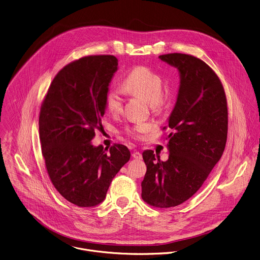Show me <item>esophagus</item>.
I'll use <instances>...</instances> for the list:
<instances>
[{
  "label": "esophagus",
  "mask_w": 260,
  "mask_h": 260,
  "mask_svg": "<svg viewBox=\"0 0 260 260\" xmlns=\"http://www.w3.org/2000/svg\"><path fill=\"white\" fill-rule=\"evenodd\" d=\"M132 156H133L134 158H136V159H142L143 158V156H142V154L140 152H134L132 154Z\"/></svg>",
  "instance_id": "1"
}]
</instances>
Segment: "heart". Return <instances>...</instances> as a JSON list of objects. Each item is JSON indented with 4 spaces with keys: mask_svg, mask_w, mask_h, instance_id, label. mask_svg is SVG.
<instances>
[{
    "mask_svg": "<svg viewBox=\"0 0 260 260\" xmlns=\"http://www.w3.org/2000/svg\"><path fill=\"white\" fill-rule=\"evenodd\" d=\"M122 88L127 93L145 100L153 107L161 104L162 79L156 72L145 66L135 67L124 78ZM104 104L108 112L117 114L122 108V99L117 90L109 88L105 93ZM149 129L148 124L140 123L128 128L127 133L135 139H142Z\"/></svg>",
    "mask_w": 260,
    "mask_h": 260,
    "instance_id": "1",
    "label": "heart"
}]
</instances>
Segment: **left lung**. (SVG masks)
Listing matches in <instances>:
<instances>
[{"label": "left lung", "instance_id": "left-lung-1", "mask_svg": "<svg viewBox=\"0 0 260 260\" xmlns=\"http://www.w3.org/2000/svg\"><path fill=\"white\" fill-rule=\"evenodd\" d=\"M158 58L178 69L180 85L168 118L173 132L166 139L169 158L161 161L151 150L143 153L142 198L154 207H175L201 188L222 156L228 109L222 83L204 61L182 53Z\"/></svg>", "mask_w": 260, "mask_h": 260}]
</instances>
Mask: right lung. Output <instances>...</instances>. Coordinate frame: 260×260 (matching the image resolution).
<instances>
[{
	"label": "right lung",
	"instance_id": "add662e5",
	"mask_svg": "<svg viewBox=\"0 0 260 260\" xmlns=\"http://www.w3.org/2000/svg\"><path fill=\"white\" fill-rule=\"evenodd\" d=\"M118 68L112 55L87 56L61 69L41 106L39 138L46 169L55 189L78 207H95L129 160L123 145L109 151L91 140L102 128L104 96Z\"/></svg>",
	"mask_w": 260,
	"mask_h": 260
}]
</instances>
